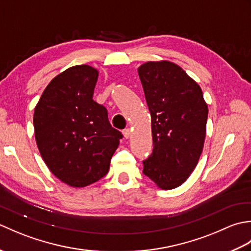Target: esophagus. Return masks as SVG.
<instances>
[{
  "instance_id": "obj_1",
  "label": "esophagus",
  "mask_w": 251,
  "mask_h": 251,
  "mask_svg": "<svg viewBox=\"0 0 251 251\" xmlns=\"http://www.w3.org/2000/svg\"><path fill=\"white\" fill-rule=\"evenodd\" d=\"M123 135L126 138V139H128V138L131 136V130L129 128H126L123 130Z\"/></svg>"
}]
</instances>
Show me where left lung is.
I'll use <instances>...</instances> for the list:
<instances>
[{"mask_svg": "<svg viewBox=\"0 0 251 251\" xmlns=\"http://www.w3.org/2000/svg\"><path fill=\"white\" fill-rule=\"evenodd\" d=\"M151 113L153 153L143 174L162 190L184 183L204 148L208 105L201 88L177 63L148 61L138 68Z\"/></svg>", "mask_w": 251, "mask_h": 251, "instance_id": "obj_1", "label": "left lung"}]
</instances>
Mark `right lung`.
I'll use <instances>...</instances> for the list:
<instances>
[{"instance_id":"right-lung-1","label":"right lung","mask_w":251,"mask_h":251,"mask_svg":"<svg viewBox=\"0 0 251 251\" xmlns=\"http://www.w3.org/2000/svg\"><path fill=\"white\" fill-rule=\"evenodd\" d=\"M99 71L73 66L51 79L36 103V146L46 166L73 188H84L106 175L119 148L121 131L108 111L93 99Z\"/></svg>"}]
</instances>
